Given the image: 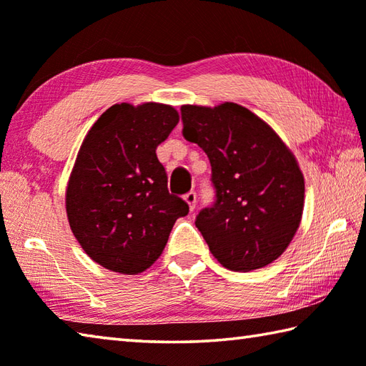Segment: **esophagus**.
Here are the masks:
<instances>
[{
    "label": "esophagus",
    "mask_w": 366,
    "mask_h": 366,
    "mask_svg": "<svg viewBox=\"0 0 366 366\" xmlns=\"http://www.w3.org/2000/svg\"><path fill=\"white\" fill-rule=\"evenodd\" d=\"M184 201H187V204L189 206V210L193 212V210L196 209V202H197V196L194 191H189L188 194H184Z\"/></svg>",
    "instance_id": "34e87169"
}]
</instances>
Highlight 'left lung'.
I'll list each match as a JSON object with an SVG mask.
<instances>
[{"mask_svg": "<svg viewBox=\"0 0 366 366\" xmlns=\"http://www.w3.org/2000/svg\"><path fill=\"white\" fill-rule=\"evenodd\" d=\"M183 137L207 154L215 204L196 227L232 272L267 267L283 254L302 220L305 183L277 132L236 102L182 106Z\"/></svg>", "mask_w": 366, "mask_h": 366, "instance_id": "left-lung-1", "label": "left lung"}]
</instances>
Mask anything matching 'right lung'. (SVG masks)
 I'll return each mask as SVG.
<instances>
[{"label": "right lung", "instance_id": "right-lung-1", "mask_svg": "<svg viewBox=\"0 0 366 366\" xmlns=\"http://www.w3.org/2000/svg\"><path fill=\"white\" fill-rule=\"evenodd\" d=\"M179 120L169 104H114L94 122L66 189L70 229L96 264L138 274L156 262L188 204L167 189L156 149Z\"/></svg>", "mask_w": 366, "mask_h": 366}]
</instances>
